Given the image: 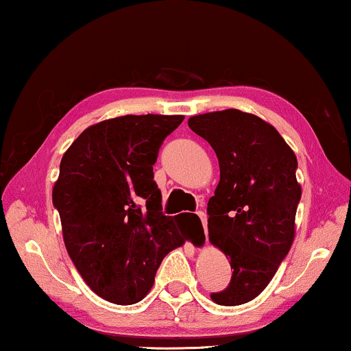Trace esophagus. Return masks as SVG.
Returning a JSON list of instances; mask_svg holds the SVG:
<instances>
[{
  "label": "esophagus",
  "mask_w": 351,
  "mask_h": 351,
  "mask_svg": "<svg viewBox=\"0 0 351 351\" xmlns=\"http://www.w3.org/2000/svg\"><path fill=\"white\" fill-rule=\"evenodd\" d=\"M198 217H199V220H201V223H203V228H204V234H206V238H208V217H206V214L203 213V210H198Z\"/></svg>",
  "instance_id": "esophagus-1"
}]
</instances>
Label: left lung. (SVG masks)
<instances>
[{
  "instance_id": "8db88e82",
  "label": "left lung",
  "mask_w": 351,
  "mask_h": 351,
  "mask_svg": "<svg viewBox=\"0 0 351 351\" xmlns=\"http://www.w3.org/2000/svg\"><path fill=\"white\" fill-rule=\"evenodd\" d=\"M189 126L213 147L220 167L208 228L233 273L210 299L227 306L246 304L265 289L294 241L302 195L297 158L275 128L239 110L191 117Z\"/></svg>"
}]
</instances>
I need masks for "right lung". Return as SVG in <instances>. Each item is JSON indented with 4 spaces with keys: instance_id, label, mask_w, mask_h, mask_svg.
I'll return each mask as SVG.
<instances>
[{
    "instance_id": "1",
    "label": "right lung",
    "mask_w": 351,
    "mask_h": 351,
    "mask_svg": "<svg viewBox=\"0 0 351 351\" xmlns=\"http://www.w3.org/2000/svg\"><path fill=\"white\" fill-rule=\"evenodd\" d=\"M184 117L126 114L81 132L60 161L52 204L65 247L90 289L118 305L137 304L162 258L190 233L162 214L153 165Z\"/></svg>"
}]
</instances>
